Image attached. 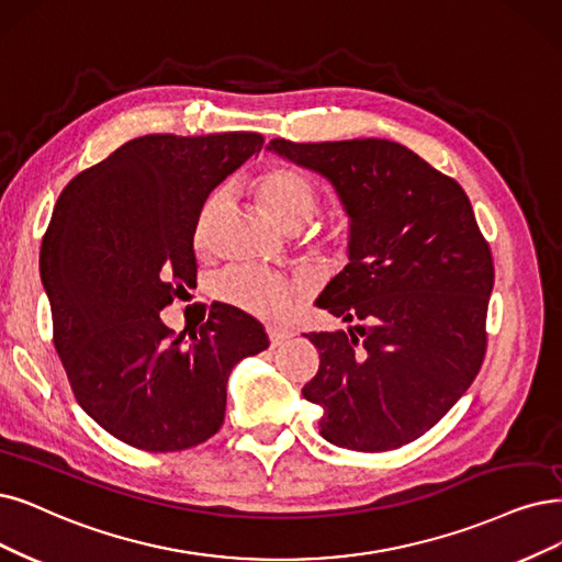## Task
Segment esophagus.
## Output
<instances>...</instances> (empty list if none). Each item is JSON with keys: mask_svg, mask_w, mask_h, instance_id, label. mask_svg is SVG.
<instances>
[{"mask_svg": "<svg viewBox=\"0 0 562 562\" xmlns=\"http://www.w3.org/2000/svg\"><path fill=\"white\" fill-rule=\"evenodd\" d=\"M268 338H270V347H280V345L292 340V330L278 328V326H268Z\"/></svg>", "mask_w": 562, "mask_h": 562, "instance_id": "esophagus-1", "label": "esophagus"}]
</instances>
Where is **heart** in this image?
I'll use <instances>...</instances> for the list:
<instances>
[{
	"instance_id": "heart-1",
	"label": "heart",
	"mask_w": 562,
	"mask_h": 562,
	"mask_svg": "<svg viewBox=\"0 0 562 562\" xmlns=\"http://www.w3.org/2000/svg\"><path fill=\"white\" fill-rule=\"evenodd\" d=\"M257 194L268 207L284 232H301V228L315 217L317 213V190L305 176L294 169L276 166L257 178ZM224 203V192H217L203 205V213L196 226V243L199 247H207V226H211L215 213ZM336 257L347 252V228L340 226L338 232L328 238L326 245ZM220 296L249 315L263 319H278L286 315L294 303L303 296V286L294 280H289L280 273L257 266H234L217 282Z\"/></svg>"
}]
</instances>
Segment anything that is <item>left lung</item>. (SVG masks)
<instances>
[{"label": "left lung", "mask_w": 562, "mask_h": 562, "mask_svg": "<svg viewBox=\"0 0 562 562\" xmlns=\"http://www.w3.org/2000/svg\"><path fill=\"white\" fill-rule=\"evenodd\" d=\"M266 150L319 173L349 217V263L317 307L347 330L305 336L319 349L303 398L322 438L389 451L422 438L470 389L486 351L493 259L453 178L401 143L355 138Z\"/></svg>", "instance_id": "8db88e82"}]
</instances>
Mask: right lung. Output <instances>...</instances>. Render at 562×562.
Masks as SVG:
<instances>
[{
    "label": "right lung",
    "mask_w": 562,
    "mask_h": 562,
    "mask_svg": "<svg viewBox=\"0 0 562 562\" xmlns=\"http://www.w3.org/2000/svg\"><path fill=\"white\" fill-rule=\"evenodd\" d=\"M261 145L252 132L138 136L55 203L38 257L55 349L80 407L124 445L164 453L213 438L228 372L268 347L263 326L226 303L190 338L159 317L196 284L207 194Z\"/></svg>",
    "instance_id": "right-lung-1"
}]
</instances>
